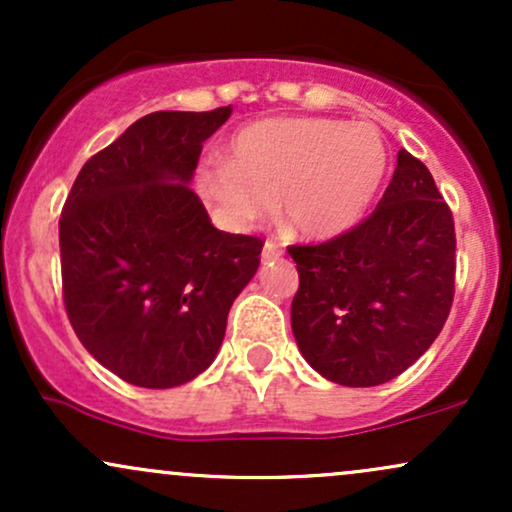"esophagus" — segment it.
<instances>
[{
    "label": "esophagus",
    "instance_id": "1",
    "mask_svg": "<svg viewBox=\"0 0 512 512\" xmlns=\"http://www.w3.org/2000/svg\"><path fill=\"white\" fill-rule=\"evenodd\" d=\"M281 257V248L276 243H272V240H267L262 248V260L264 262H272V260H279Z\"/></svg>",
    "mask_w": 512,
    "mask_h": 512
}]
</instances>
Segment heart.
<instances>
[{
	"mask_svg": "<svg viewBox=\"0 0 512 512\" xmlns=\"http://www.w3.org/2000/svg\"><path fill=\"white\" fill-rule=\"evenodd\" d=\"M387 173V146L373 125L330 117H274L243 127L231 156L197 166V192L228 231L279 214L301 238L330 240L363 219Z\"/></svg>",
	"mask_w": 512,
	"mask_h": 512,
	"instance_id": "heart-1",
	"label": "heart"
}]
</instances>
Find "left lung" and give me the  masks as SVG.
Here are the masks:
<instances>
[{
  "instance_id": "1",
  "label": "left lung",
  "mask_w": 512,
  "mask_h": 512,
  "mask_svg": "<svg viewBox=\"0 0 512 512\" xmlns=\"http://www.w3.org/2000/svg\"><path fill=\"white\" fill-rule=\"evenodd\" d=\"M301 286L291 330L310 368L346 387L397 378L436 342L455 293V223L428 168L399 149L361 226L293 245Z\"/></svg>"
}]
</instances>
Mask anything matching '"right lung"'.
<instances>
[{
    "instance_id": "add662e5",
    "label": "right lung",
    "mask_w": 512,
    "mask_h": 512,
    "mask_svg": "<svg viewBox=\"0 0 512 512\" xmlns=\"http://www.w3.org/2000/svg\"><path fill=\"white\" fill-rule=\"evenodd\" d=\"M233 113L161 110L76 175L60 219L64 308L86 351L129 385L166 390L219 354L262 240L211 226L190 190L202 144Z\"/></svg>"
}]
</instances>
